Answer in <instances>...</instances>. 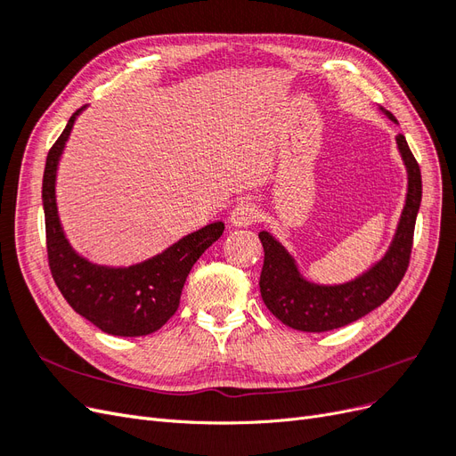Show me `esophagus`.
<instances>
[{
    "label": "esophagus",
    "instance_id": "obj_1",
    "mask_svg": "<svg viewBox=\"0 0 456 456\" xmlns=\"http://www.w3.org/2000/svg\"><path fill=\"white\" fill-rule=\"evenodd\" d=\"M256 218H258V209L251 201H240L230 213V220L233 226H251L253 223H256Z\"/></svg>",
    "mask_w": 456,
    "mask_h": 456
}]
</instances>
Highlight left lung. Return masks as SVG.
Returning a JSON list of instances; mask_svg holds the SVG:
<instances>
[{
	"label": "left lung",
	"mask_w": 456,
	"mask_h": 456,
	"mask_svg": "<svg viewBox=\"0 0 456 456\" xmlns=\"http://www.w3.org/2000/svg\"><path fill=\"white\" fill-rule=\"evenodd\" d=\"M386 114L394 119L390 112ZM397 146L409 173L405 209L399 218L390 251L357 280L333 287L308 283L300 278L295 260L283 247L268 232L258 233L265 247V265L258 281L260 295L266 308L287 327L306 333L344 327L380 306L402 283L412 251V236L422 200V178L419 161L412 156L403 134H397Z\"/></svg>",
	"instance_id": "obj_1"
}]
</instances>
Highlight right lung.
Here are the masks:
<instances>
[{
	"label": "right lung",
	"instance_id": "add662e5",
	"mask_svg": "<svg viewBox=\"0 0 456 456\" xmlns=\"http://www.w3.org/2000/svg\"><path fill=\"white\" fill-rule=\"evenodd\" d=\"M77 114L79 110L68 119V126L49 150L41 188L51 275L68 305L104 333L144 337L171 320L181 305L183 287L191 266L207 247L223 236L224 224H207L167 251L131 268L94 266L77 256L64 238L54 203L57 163Z\"/></svg>",
	"mask_w": 456,
	"mask_h": 456
}]
</instances>
